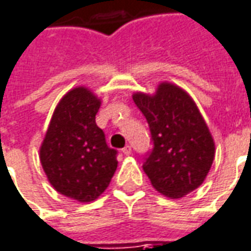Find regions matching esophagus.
<instances>
[{"instance_id": "34e87169", "label": "esophagus", "mask_w": 251, "mask_h": 251, "mask_svg": "<svg viewBox=\"0 0 251 251\" xmlns=\"http://www.w3.org/2000/svg\"><path fill=\"white\" fill-rule=\"evenodd\" d=\"M122 152L125 155H130L132 154V147L130 146H126V147L122 148Z\"/></svg>"}]
</instances>
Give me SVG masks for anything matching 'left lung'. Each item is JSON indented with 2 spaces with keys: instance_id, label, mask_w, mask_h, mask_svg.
Instances as JSON below:
<instances>
[{
  "instance_id": "1",
  "label": "left lung",
  "mask_w": 251,
  "mask_h": 251,
  "mask_svg": "<svg viewBox=\"0 0 251 251\" xmlns=\"http://www.w3.org/2000/svg\"><path fill=\"white\" fill-rule=\"evenodd\" d=\"M132 97L154 141L143 165L152 187L170 199L197 190L213 165L216 146L192 97L172 82H161L152 95L134 92Z\"/></svg>"
}]
</instances>
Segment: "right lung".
Instances as JSON below:
<instances>
[{
    "label": "right lung",
    "mask_w": 251,
    "mask_h": 251,
    "mask_svg": "<svg viewBox=\"0 0 251 251\" xmlns=\"http://www.w3.org/2000/svg\"><path fill=\"white\" fill-rule=\"evenodd\" d=\"M101 105L86 86L70 89L54 108L40 161L54 190L81 203L96 201L107 190L117 170V151L107 146L96 125Z\"/></svg>",
    "instance_id": "obj_1"
}]
</instances>
